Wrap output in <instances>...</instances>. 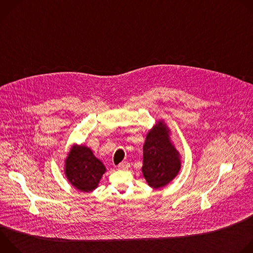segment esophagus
<instances>
[{"label": "esophagus", "mask_w": 253, "mask_h": 253, "mask_svg": "<svg viewBox=\"0 0 253 253\" xmlns=\"http://www.w3.org/2000/svg\"><path fill=\"white\" fill-rule=\"evenodd\" d=\"M130 167V164L127 161H124L118 165V169L120 170H127Z\"/></svg>", "instance_id": "esophagus-1"}]
</instances>
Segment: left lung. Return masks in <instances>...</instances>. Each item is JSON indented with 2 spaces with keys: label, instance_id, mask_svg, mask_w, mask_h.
<instances>
[{
  "label": "left lung",
  "instance_id": "1",
  "mask_svg": "<svg viewBox=\"0 0 253 253\" xmlns=\"http://www.w3.org/2000/svg\"><path fill=\"white\" fill-rule=\"evenodd\" d=\"M142 173L153 189L165 187L181 170V155L171 139V130L163 119L148 131L143 145Z\"/></svg>",
  "mask_w": 253,
  "mask_h": 253
}]
</instances>
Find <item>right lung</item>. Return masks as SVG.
Here are the masks:
<instances>
[{
    "label": "right lung",
    "instance_id": "add662e5",
    "mask_svg": "<svg viewBox=\"0 0 253 253\" xmlns=\"http://www.w3.org/2000/svg\"><path fill=\"white\" fill-rule=\"evenodd\" d=\"M107 171L103 162L84 144H74L64 160V173L69 183L81 192H92Z\"/></svg>",
    "mask_w": 253,
    "mask_h": 253
}]
</instances>
